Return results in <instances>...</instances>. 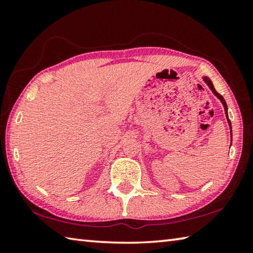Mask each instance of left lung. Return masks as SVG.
Masks as SVG:
<instances>
[{
	"mask_svg": "<svg viewBox=\"0 0 253 253\" xmlns=\"http://www.w3.org/2000/svg\"><path fill=\"white\" fill-rule=\"evenodd\" d=\"M204 81L205 83H207V84L209 85L210 87V89H211V90L213 91V93L214 95H215L217 98H219V99L222 101V104H223V106H224V111H225V114H226V118H228V122H229V125L231 126V123H230V119H229V117H228V106H226V102H225V100H224V98L222 97L219 92H217L215 89H214V87H213V84H212V83H211V80H210L209 78H207V77H205L204 78Z\"/></svg>",
	"mask_w": 253,
	"mask_h": 253,
	"instance_id": "8db88e82",
	"label": "left lung"
}]
</instances>
